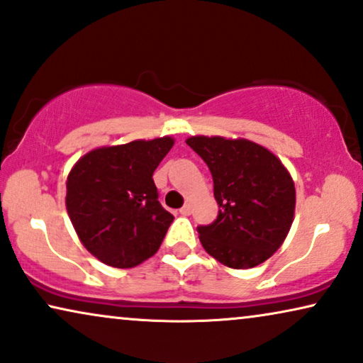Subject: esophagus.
<instances>
[{
	"instance_id": "obj_1",
	"label": "esophagus",
	"mask_w": 363,
	"mask_h": 363,
	"mask_svg": "<svg viewBox=\"0 0 363 363\" xmlns=\"http://www.w3.org/2000/svg\"><path fill=\"white\" fill-rule=\"evenodd\" d=\"M180 213L183 216H188V215H191V206L190 205H185V206H182L180 208Z\"/></svg>"
}]
</instances>
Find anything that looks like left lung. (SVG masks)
I'll return each mask as SVG.
<instances>
[{
  "label": "left lung",
  "instance_id": "8db88e82",
  "mask_svg": "<svg viewBox=\"0 0 363 363\" xmlns=\"http://www.w3.org/2000/svg\"><path fill=\"white\" fill-rule=\"evenodd\" d=\"M210 168L220 205L198 226L208 255L233 269H250L274 255L294 220V182L274 153L246 138L196 135L186 140Z\"/></svg>",
  "mask_w": 363,
  "mask_h": 363
}]
</instances>
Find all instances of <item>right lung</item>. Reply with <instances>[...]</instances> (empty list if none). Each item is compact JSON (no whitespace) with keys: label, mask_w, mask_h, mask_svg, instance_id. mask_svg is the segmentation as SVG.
<instances>
[{"label":"right lung","mask_w":363,"mask_h":363,"mask_svg":"<svg viewBox=\"0 0 363 363\" xmlns=\"http://www.w3.org/2000/svg\"><path fill=\"white\" fill-rule=\"evenodd\" d=\"M172 137L101 147L67 175L66 208L86 250L112 267H133L155 255L173 215L158 201L153 172Z\"/></svg>","instance_id":"add662e5"}]
</instances>
